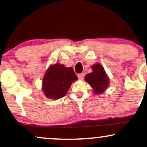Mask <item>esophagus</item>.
Here are the masks:
<instances>
[{
  "mask_svg": "<svg viewBox=\"0 0 147 147\" xmlns=\"http://www.w3.org/2000/svg\"><path fill=\"white\" fill-rule=\"evenodd\" d=\"M78 78L79 79H83L84 78V76H85V74L84 72H82V73H80V74H78Z\"/></svg>",
  "mask_w": 147,
  "mask_h": 147,
  "instance_id": "34e87169",
  "label": "esophagus"
}]
</instances>
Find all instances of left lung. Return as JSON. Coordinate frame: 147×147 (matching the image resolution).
<instances>
[{
	"instance_id": "8db88e82",
	"label": "left lung",
	"mask_w": 147,
	"mask_h": 147,
	"mask_svg": "<svg viewBox=\"0 0 147 147\" xmlns=\"http://www.w3.org/2000/svg\"><path fill=\"white\" fill-rule=\"evenodd\" d=\"M92 69V72L86 76L85 80L92 88L94 94H102L109 86L108 77L103 67L99 63L94 64Z\"/></svg>"
}]
</instances>
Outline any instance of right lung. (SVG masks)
I'll return each mask as SVG.
<instances>
[{"mask_svg":"<svg viewBox=\"0 0 147 147\" xmlns=\"http://www.w3.org/2000/svg\"><path fill=\"white\" fill-rule=\"evenodd\" d=\"M73 69L56 63L46 71L42 81V91L48 98L58 99L66 94L72 82L77 80Z\"/></svg>","mask_w":147,"mask_h":147,"instance_id":"right-lung-1","label":"right lung"}]
</instances>
